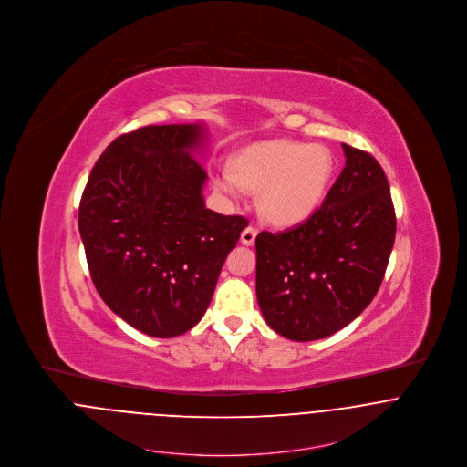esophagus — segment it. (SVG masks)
<instances>
[{
    "mask_svg": "<svg viewBox=\"0 0 467 467\" xmlns=\"http://www.w3.org/2000/svg\"><path fill=\"white\" fill-rule=\"evenodd\" d=\"M257 228H254V226H248V228H244L243 230V234H241V243L244 244V246H252L254 243H255V237H257Z\"/></svg>",
    "mask_w": 467,
    "mask_h": 467,
    "instance_id": "esophagus-1",
    "label": "esophagus"
}]
</instances>
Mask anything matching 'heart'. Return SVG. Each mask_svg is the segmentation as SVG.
Segmentation results:
<instances>
[{
	"instance_id": "obj_1",
	"label": "heart",
	"mask_w": 467,
	"mask_h": 467,
	"mask_svg": "<svg viewBox=\"0 0 467 467\" xmlns=\"http://www.w3.org/2000/svg\"><path fill=\"white\" fill-rule=\"evenodd\" d=\"M334 169L333 152L326 145L273 140L244 149L235 160V171L221 169L213 185L230 198H243L246 189L261 191L267 221L295 226L320 208Z\"/></svg>"
}]
</instances>
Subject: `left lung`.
I'll return each mask as SVG.
<instances>
[{
  "instance_id": "8db88e82",
  "label": "left lung",
  "mask_w": 467,
  "mask_h": 467,
  "mask_svg": "<svg viewBox=\"0 0 467 467\" xmlns=\"http://www.w3.org/2000/svg\"><path fill=\"white\" fill-rule=\"evenodd\" d=\"M345 167L322 206L280 234L261 232L257 300L275 333L313 341L337 333L376 296L396 241V212L378 160L341 143Z\"/></svg>"
}]
</instances>
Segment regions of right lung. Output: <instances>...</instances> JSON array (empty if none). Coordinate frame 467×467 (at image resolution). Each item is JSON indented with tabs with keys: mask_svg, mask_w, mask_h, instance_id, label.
I'll return each mask as SVG.
<instances>
[{
	"mask_svg": "<svg viewBox=\"0 0 467 467\" xmlns=\"http://www.w3.org/2000/svg\"><path fill=\"white\" fill-rule=\"evenodd\" d=\"M201 124L145 126L97 160L78 206L91 280L106 306L140 333L191 331L221 267L248 226L202 200Z\"/></svg>",
	"mask_w": 467,
	"mask_h": 467,
	"instance_id": "add662e5",
	"label": "right lung"
}]
</instances>
